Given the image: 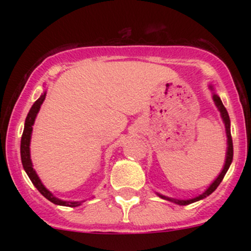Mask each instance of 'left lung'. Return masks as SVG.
Returning a JSON list of instances; mask_svg holds the SVG:
<instances>
[{
    "label": "left lung",
    "instance_id": "1",
    "mask_svg": "<svg viewBox=\"0 0 251 251\" xmlns=\"http://www.w3.org/2000/svg\"><path fill=\"white\" fill-rule=\"evenodd\" d=\"M209 88L211 89V92H212V100H214L216 107H217L218 111H220L221 118H222V120H223V124H224V127H226V160H224L223 169H222V171L220 172V175H218L217 177H216V179L212 181L211 184H210V185L208 186V189H206L205 191L203 192V194L196 196V197H194V198H189V200H176V198L168 197V196H164L162 194H159V192H155V194H157V196H159V197L163 198V200L172 201V203L178 204V205H189V204L195 203V201H201V200H204V198L208 197L209 195H211L212 192H214L215 190L217 189V186L220 185L221 181L223 180L224 176H226V171H227V170H229L230 165H231V163H232V157H234V148H232L231 132H230V118H229V114H227L226 108L224 107V105H223V102H222L221 98L218 97V94L215 92L214 86L209 85Z\"/></svg>",
    "mask_w": 251,
    "mask_h": 251
}]
</instances>
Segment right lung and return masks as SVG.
Returning a JSON list of instances; mask_svg holds the SVG:
<instances>
[{"label":"right lung","mask_w":251,"mask_h":251,"mask_svg":"<svg viewBox=\"0 0 251 251\" xmlns=\"http://www.w3.org/2000/svg\"><path fill=\"white\" fill-rule=\"evenodd\" d=\"M46 94H47V91H43V93L41 94V97L36 100L35 102L33 103L31 108L28 112V116L25 118V128H24V133H22V138H21V160H22V165H24V169L25 171V174L28 175L29 179L31 180V183L34 184V186L39 190L40 194H41L43 197L47 198L48 201H50L51 203L56 204V205H62V206H71V208H75V206L81 205L85 201H63L60 200L54 196L51 192L46 188L45 185L42 184L41 179L37 176L36 171L33 168V163H31L30 159V139H31V133H33V125L35 123L36 116L39 113L40 108H41V105L45 101L46 99Z\"/></svg>","instance_id":"1"}]
</instances>
